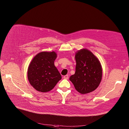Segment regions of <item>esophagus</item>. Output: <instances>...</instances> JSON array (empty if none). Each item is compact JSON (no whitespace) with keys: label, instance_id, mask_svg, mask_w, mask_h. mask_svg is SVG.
Returning <instances> with one entry per match:
<instances>
[{"label":"esophagus","instance_id":"1","mask_svg":"<svg viewBox=\"0 0 129 129\" xmlns=\"http://www.w3.org/2000/svg\"><path fill=\"white\" fill-rule=\"evenodd\" d=\"M63 78L65 79H68V78H69V76H68V75H66L63 77Z\"/></svg>","mask_w":129,"mask_h":129}]
</instances>
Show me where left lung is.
Returning <instances> with one entry per match:
<instances>
[{
	"label": "left lung",
	"instance_id": "left-lung-1",
	"mask_svg": "<svg viewBox=\"0 0 129 129\" xmlns=\"http://www.w3.org/2000/svg\"><path fill=\"white\" fill-rule=\"evenodd\" d=\"M76 72L70 80L76 90L81 94L95 90L101 81L102 66L99 59L90 51L82 49L75 54Z\"/></svg>",
	"mask_w": 129,
	"mask_h": 129
}]
</instances>
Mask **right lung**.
I'll return each instance as SVG.
<instances>
[{
	"label": "right lung",
	"instance_id": "obj_1",
	"mask_svg": "<svg viewBox=\"0 0 129 129\" xmlns=\"http://www.w3.org/2000/svg\"><path fill=\"white\" fill-rule=\"evenodd\" d=\"M56 53L52 52H41L33 58L27 71L28 81L37 91L47 92L54 88L62 79L54 61Z\"/></svg>",
	"mask_w": 129,
	"mask_h": 129
}]
</instances>
